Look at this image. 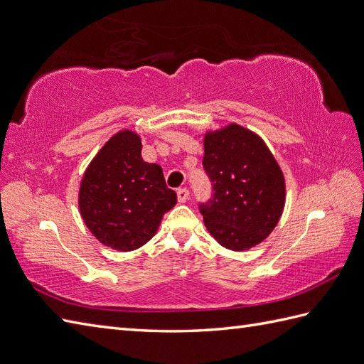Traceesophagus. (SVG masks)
<instances>
[{
	"label": "esophagus",
	"instance_id": "1",
	"mask_svg": "<svg viewBox=\"0 0 364 364\" xmlns=\"http://www.w3.org/2000/svg\"><path fill=\"white\" fill-rule=\"evenodd\" d=\"M176 197H178L180 203H186V201L189 200V191L186 189V188L178 189V191H176Z\"/></svg>",
	"mask_w": 364,
	"mask_h": 364
}]
</instances>
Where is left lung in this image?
Listing matches in <instances>:
<instances>
[{
	"instance_id": "left-lung-1",
	"label": "left lung",
	"mask_w": 364,
	"mask_h": 364,
	"mask_svg": "<svg viewBox=\"0 0 364 364\" xmlns=\"http://www.w3.org/2000/svg\"><path fill=\"white\" fill-rule=\"evenodd\" d=\"M203 167L213 183V198L200 205L206 230L232 251L264 242L285 205V178L257 133L239 124L206 132Z\"/></svg>"
}]
</instances>
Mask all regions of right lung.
<instances>
[{"label":"right lung","mask_w":364,"mask_h":364,"mask_svg":"<svg viewBox=\"0 0 364 364\" xmlns=\"http://www.w3.org/2000/svg\"><path fill=\"white\" fill-rule=\"evenodd\" d=\"M141 136L121 130L87 167L79 189V209L95 237L117 251L141 248L156 234L163 215L176 205L161 166L141 156Z\"/></svg>","instance_id":"1"}]
</instances>
